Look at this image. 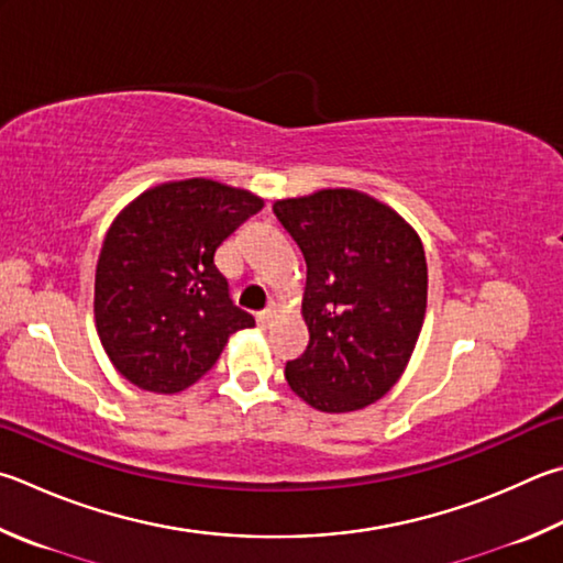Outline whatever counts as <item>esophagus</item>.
Wrapping results in <instances>:
<instances>
[{"instance_id":"1","label":"esophagus","mask_w":563,"mask_h":563,"mask_svg":"<svg viewBox=\"0 0 563 563\" xmlns=\"http://www.w3.org/2000/svg\"><path fill=\"white\" fill-rule=\"evenodd\" d=\"M275 317H278V312H275V308H265L263 312H258V324L263 327H271L275 322Z\"/></svg>"}]
</instances>
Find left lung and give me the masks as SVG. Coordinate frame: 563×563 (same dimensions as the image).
Listing matches in <instances>:
<instances>
[{"instance_id": "obj_1", "label": "left lung", "mask_w": 563, "mask_h": 563, "mask_svg": "<svg viewBox=\"0 0 563 563\" xmlns=\"http://www.w3.org/2000/svg\"><path fill=\"white\" fill-rule=\"evenodd\" d=\"M273 211L308 263L310 344L285 379L317 411H360L401 379L421 334L423 243L401 213L356 189L280 199Z\"/></svg>"}]
</instances>
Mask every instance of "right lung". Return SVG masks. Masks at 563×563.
<instances>
[{
	"instance_id": "1",
	"label": "right lung",
	"mask_w": 563,
	"mask_h": 563,
	"mask_svg": "<svg viewBox=\"0 0 563 563\" xmlns=\"http://www.w3.org/2000/svg\"><path fill=\"white\" fill-rule=\"evenodd\" d=\"M263 209L246 189L181 179L142 191L106 233L96 265V330L130 384L179 394L207 374L229 336L255 320L233 305L213 255Z\"/></svg>"
}]
</instances>
